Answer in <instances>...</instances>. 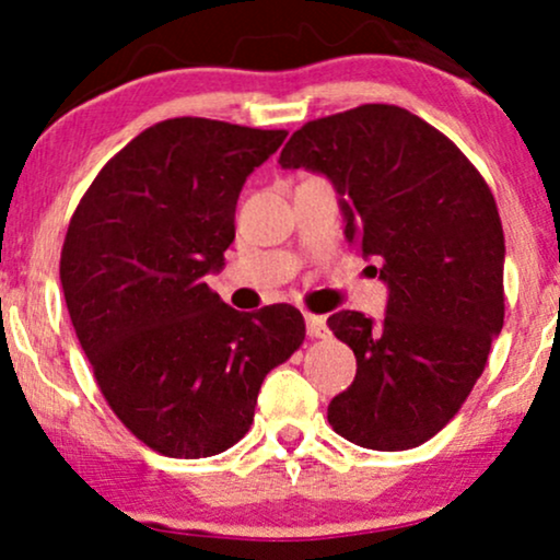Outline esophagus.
<instances>
[{"mask_svg": "<svg viewBox=\"0 0 560 560\" xmlns=\"http://www.w3.org/2000/svg\"><path fill=\"white\" fill-rule=\"evenodd\" d=\"M306 332H308V337H327L329 335L327 319H324V316H316V314H306Z\"/></svg>", "mask_w": 560, "mask_h": 560, "instance_id": "obj_1", "label": "esophagus"}]
</instances>
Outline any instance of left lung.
<instances>
[{"label": "left lung", "mask_w": 560, "mask_h": 560, "mask_svg": "<svg viewBox=\"0 0 560 560\" xmlns=\"http://www.w3.org/2000/svg\"><path fill=\"white\" fill-rule=\"evenodd\" d=\"M278 163L332 182L345 238L378 261L389 291L378 324L361 312L327 319L358 361L329 425L378 452L423 444L457 416L503 327L506 246L491 189L448 137L386 103L303 124Z\"/></svg>", "instance_id": "left-lung-1"}]
</instances>
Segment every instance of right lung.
<instances>
[{"label":"right lung","instance_id":"right-lung-1","mask_svg":"<svg viewBox=\"0 0 560 560\" xmlns=\"http://www.w3.org/2000/svg\"><path fill=\"white\" fill-rule=\"evenodd\" d=\"M288 132L182 116L137 135L69 220L61 291L116 418L165 457L244 439L261 382L306 337L288 303L241 314L207 288L248 174Z\"/></svg>","mask_w":560,"mask_h":560}]
</instances>
